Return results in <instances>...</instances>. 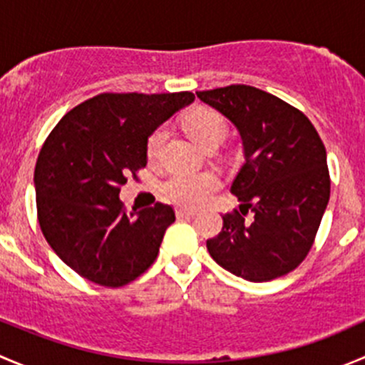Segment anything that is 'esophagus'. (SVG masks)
<instances>
[{
    "label": "esophagus",
    "mask_w": 365,
    "mask_h": 365,
    "mask_svg": "<svg viewBox=\"0 0 365 365\" xmlns=\"http://www.w3.org/2000/svg\"><path fill=\"white\" fill-rule=\"evenodd\" d=\"M194 215H196V212H194V210L176 208V217H178V219H187V217H194Z\"/></svg>",
    "instance_id": "1"
}]
</instances>
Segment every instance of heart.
Returning <instances> with one entry per match:
<instances>
[{
  "label": "heart",
  "mask_w": 365,
  "mask_h": 365,
  "mask_svg": "<svg viewBox=\"0 0 365 365\" xmlns=\"http://www.w3.org/2000/svg\"><path fill=\"white\" fill-rule=\"evenodd\" d=\"M187 134L201 146L222 143L227 134L226 120L219 113L208 108L192 109L183 120ZM165 128L159 127L152 132L146 143V152L150 159L159 153L162 143L165 139ZM219 187V178L213 173H196V175H175L162 183V196L171 203L180 206H200L203 205L213 190Z\"/></svg>",
  "instance_id": "b5f03b06"
}]
</instances>
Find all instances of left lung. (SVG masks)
I'll list each match as a JSON object with an SVG mask.
<instances>
[{
    "label": "left lung",
    "instance_id": "left-lung-1",
    "mask_svg": "<svg viewBox=\"0 0 365 365\" xmlns=\"http://www.w3.org/2000/svg\"><path fill=\"white\" fill-rule=\"evenodd\" d=\"M196 95L235 125L244 146L230 189L240 210L222 215V231L206 240L210 256L251 282L286 275L311 251L329 205L325 146L304 113L263 90L231 84Z\"/></svg>",
    "mask_w": 365,
    "mask_h": 365
}]
</instances>
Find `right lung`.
Segmentation results:
<instances>
[{
  "label": "right lung",
  "mask_w": 365,
  "mask_h": 365,
  "mask_svg": "<svg viewBox=\"0 0 365 365\" xmlns=\"http://www.w3.org/2000/svg\"><path fill=\"white\" fill-rule=\"evenodd\" d=\"M192 102L190 91L102 93L43 143L33 178L40 230L81 277L120 288L152 267L175 212L162 203L125 212L120 187L146 165L152 132Z\"/></svg>",
  "instance_id": "add662e5"
}]
</instances>
